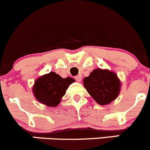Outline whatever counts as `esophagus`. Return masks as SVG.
Here are the masks:
<instances>
[{"instance_id": "obj_1", "label": "esophagus", "mask_w": 150, "mask_h": 150, "mask_svg": "<svg viewBox=\"0 0 150 150\" xmlns=\"http://www.w3.org/2000/svg\"><path fill=\"white\" fill-rule=\"evenodd\" d=\"M75 81H78V82H80V81H81V79H82V76L81 75H76V76L75 77Z\"/></svg>"}]
</instances>
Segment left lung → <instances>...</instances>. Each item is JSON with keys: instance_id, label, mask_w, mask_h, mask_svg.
Masks as SVG:
<instances>
[{"instance_id": "left-lung-1", "label": "left lung", "mask_w": 150, "mask_h": 150, "mask_svg": "<svg viewBox=\"0 0 150 150\" xmlns=\"http://www.w3.org/2000/svg\"><path fill=\"white\" fill-rule=\"evenodd\" d=\"M83 85L91 97L98 104L104 105L118 97L121 84L115 73L97 69L84 78Z\"/></svg>"}]
</instances>
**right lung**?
<instances>
[{
	"instance_id": "1",
	"label": "right lung",
	"mask_w": 150,
	"mask_h": 150,
	"mask_svg": "<svg viewBox=\"0 0 150 150\" xmlns=\"http://www.w3.org/2000/svg\"><path fill=\"white\" fill-rule=\"evenodd\" d=\"M74 82L72 78H62L54 72L40 77L35 81L33 92L36 100L50 107L56 106Z\"/></svg>"
}]
</instances>
